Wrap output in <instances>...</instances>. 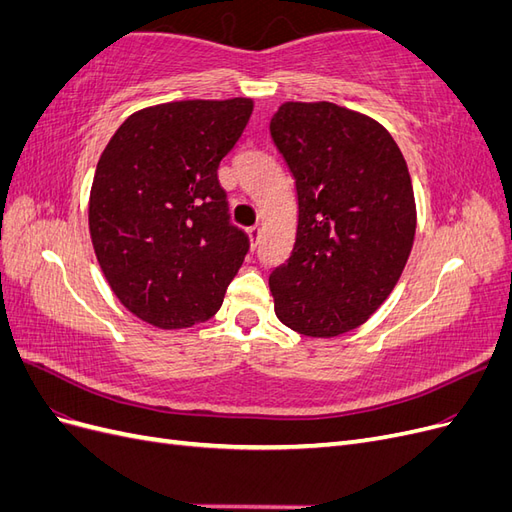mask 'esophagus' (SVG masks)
I'll list each match as a JSON object with an SVG mask.
<instances>
[{"label": "esophagus", "instance_id": "1", "mask_svg": "<svg viewBox=\"0 0 512 512\" xmlns=\"http://www.w3.org/2000/svg\"><path fill=\"white\" fill-rule=\"evenodd\" d=\"M247 237H250V241H252V247H256V245H258V239H260V226H252V228H247Z\"/></svg>", "mask_w": 512, "mask_h": 512}]
</instances>
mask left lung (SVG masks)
Returning <instances> with one entry per match:
<instances>
[{
    "mask_svg": "<svg viewBox=\"0 0 512 512\" xmlns=\"http://www.w3.org/2000/svg\"><path fill=\"white\" fill-rule=\"evenodd\" d=\"M269 130L299 203L292 254L269 275L275 314L301 335L337 337L376 312L406 267L408 166L376 119L333 102H284Z\"/></svg>",
    "mask_w": 512,
    "mask_h": 512,
    "instance_id": "left-lung-1",
    "label": "left lung"
}]
</instances>
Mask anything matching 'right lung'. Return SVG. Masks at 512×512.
Listing matches in <instances>:
<instances>
[{
	"mask_svg": "<svg viewBox=\"0 0 512 512\" xmlns=\"http://www.w3.org/2000/svg\"><path fill=\"white\" fill-rule=\"evenodd\" d=\"M254 102L181 100L121 123L96 166L89 235L115 297L158 329H185L218 312L250 250L228 222L218 166Z\"/></svg>",
	"mask_w": 512,
	"mask_h": 512,
	"instance_id": "add662e5",
	"label": "right lung"
}]
</instances>
